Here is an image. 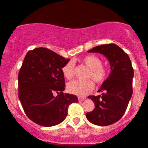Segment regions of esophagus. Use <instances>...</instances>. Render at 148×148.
Instances as JSON below:
<instances>
[{
  "instance_id": "esophagus-1",
  "label": "esophagus",
  "mask_w": 148,
  "mask_h": 148,
  "mask_svg": "<svg viewBox=\"0 0 148 148\" xmlns=\"http://www.w3.org/2000/svg\"><path fill=\"white\" fill-rule=\"evenodd\" d=\"M78 99H79V102H82V101H84V100H86V98L85 97H79Z\"/></svg>"
}]
</instances>
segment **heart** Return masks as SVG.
I'll list each match as a JSON object with an SVG mask.
<instances>
[{
	"label": "heart",
	"mask_w": 148,
	"mask_h": 148,
	"mask_svg": "<svg viewBox=\"0 0 148 148\" xmlns=\"http://www.w3.org/2000/svg\"><path fill=\"white\" fill-rule=\"evenodd\" d=\"M82 62L90 69L88 75V79H92L97 84H101L107 77V70L102 66V60L98 57L88 55L82 58ZM74 64L69 61L62 67V72L66 79H71L74 73ZM94 88V84L91 80H75L67 84V90L70 93L77 95H85L89 93Z\"/></svg>",
	"instance_id": "obj_1"
}]
</instances>
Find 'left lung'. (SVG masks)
I'll return each mask as SVG.
<instances>
[{"label": "left lung", "mask_w": 148, "mask_h": 148, "mask_svg": "<svg viewBox=\"0 0 148 148\" xmlns=\"http://www.w3.org/2000/svg\"><path fill=\"white\" fill-rule=\"evenodd\" d=\"M88 53L103 55L110 62V74L102 84L100 95H90L95 108L86 114L87 119L98 126H108L122 117L133 94L134 69L129 56L116 44L94 47Z\"/></svg>", "instance_id": "1"}]
</instances>
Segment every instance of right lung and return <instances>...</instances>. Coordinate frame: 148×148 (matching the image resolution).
<instances>
[{
    "label": "right lung",
    "instance_id": "1",
    "mask_svg": "<svg viewBox=\"0 0 148 148\" xmlns=\"http://www.w3.org/2000/svg\"><path fill=\"white\" fill-rule=\"evenodd\" d=\"M69 61L45 48L26 55L18 74V97L24 112L36 124L46 127L60 124L69 105L79 101L76 95L63 93L65 83L62 67Z\"/></svg>",
    "mask_w": 148,
    "mask_h": 148
}]
</instances>
